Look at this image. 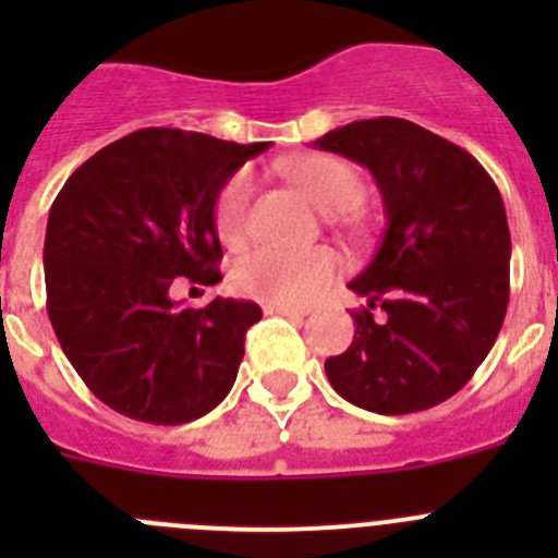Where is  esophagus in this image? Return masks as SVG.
Returning <instances> with one entry per match:
<instances>
[{"label": "esophagus", "instance_id": "esophagus-1", "mask_svg": "<svg viewBox=\"0 0 558 558\" xmlns=\"http://www.w3.org/2000/svg\"><path fill=\"white\" fill-rule=\"evenodd\" d=\"M263 310L270 315H307V310L290 307V304H279V302H265Z\"/></svg>", "mask_w": 558, "mask_h": 558}]
</instances>
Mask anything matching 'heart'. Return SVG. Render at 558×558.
Wrapping results in <instances>:
<instances>
[{
    "label": "heart",
    "mask_w": 558,
    "mask_h": 558,
    "mask_svg": "<svg viewBox=\"0 0 558 558\" xmlns=\"http://www.w3.org/2000/svg\"><path fill=\"white\" fill-rule=\"evenodd\" d=\"M290 179L307 192L324 211H349L363 195V179L352 165L332 156H307L284 167ZM251 195L254 181L236 172L220 192L215 206V229L226 245H240L251 229ZM340 270V256L332 248L290 251L279 245H259L234 263L231 279L245 295L279 304H307L324 293Z\"/></svg>",
    "instance_id": "b5f03b06"
}]
</instances>
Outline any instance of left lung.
I'll return each instance as SVG.
<instances>
[{"label": "left lung", "instance_id": "obj_1", "mask_svg": "<svg viewBox=\"0 0 558 558\" xmlns=\"http://www.w3.org/2000/svg\"><path fill=\"white\" fill-rule=\"evenodd\" d=\"M315 147L368 167L386 206L383 243L349 284L368 307L352 313V347L324 363L329 383L383 416L427 411L470 383L506 318L500 190L472 153L399 117L349 122Z\"/></svg>", "mask_w": 558, "mask_h": 558}]
</instances>
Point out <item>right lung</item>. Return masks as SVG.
I'll use <instances>...</instances> for the list:
<instances>
[{
	"label": "right lung",
	"instance_id": "right-lung-1",
	"mask_svg": "<svg viewBox=\"0 0 558 558\" xmlns=\"http://www.w3.org/2000/svg\"><path fill=\"white\" fill-rule=\"evenodd\" d=\"M268 142L236 145L142 128L83 161L49 209L47 313L63 354L100 402L147 425H184L231 391L254 302L181 307L179 279L218 284L215 204Z\"/></svg>",
	"mask_w": 558,
	"mask_h": 558
}]
</instances>
